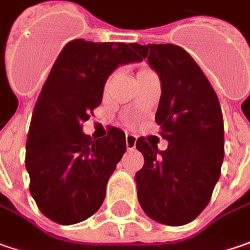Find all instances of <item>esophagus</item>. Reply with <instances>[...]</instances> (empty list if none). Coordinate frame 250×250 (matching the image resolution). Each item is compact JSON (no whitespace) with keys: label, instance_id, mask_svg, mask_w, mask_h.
Listing matches in <instances>:
<instances>
[{"label":"esophagus","instance_id":"esophagus-1","mask_svg":"<svg viewBox=\"0 0 250 250\" xmlns=\"http://www.w3.org/2000/svg\"><path fill=\"white\" fill-rule=\"evenodd\" d=\"M136 143H137V137L131 136V134H127L125 136V146L128 151H133L136 148Z\"/></svg>","mask_w":250,"mask_h":250}]
</instances>
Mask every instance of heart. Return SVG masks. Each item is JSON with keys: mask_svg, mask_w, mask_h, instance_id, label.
<instances>
[{"mask_svg": "<svg viewBox=\"0 0 250 250\" xmlns=\"http://www.w3.org/2000/svg\"><path fill=\"white\" fill-rule=\"evenodd\" d=\"M141 71H144V70H141Z\"/></svg>", "mask_w": 250, "mask_h": 250, "instance_id": "1", "label": "heart"}]
</instances>
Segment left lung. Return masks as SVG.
<instances>
[{
    "label": "left lung",
    "instance_id": "obj_1",
    "mask_svg": "<svg viewBox=\"0 0 250 250\" xmlns=\"http://www.w3.org/2000/svg\"><path fill=\"white\" fill-rule=\"evenodd\" d=\"M161 81L155 122L168 148L137 140L144 167L136 173L140 206L149 218L170 227L193 221L211 199L221 175L224 122L211 83L190 54L175 44L133 43Z\"/></svg>",
    "mask_w": 250,
    "mask_h": 250
}]
</instances>
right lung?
Listing matches in <instances>:
<instances>
[{"label": "right lung", "instance_id": "add662e5", "mask_svg": "<svg viewBox=\"0 0 250 250\" xmlns=\"http://www.w3.org/2000/svg\"><path fill=\"white\" fill-rule=\"evenodd\" d=\"M125 43L71 40L61 50L39 95L26 141L30 194L57 224L89 218L104 200L106 185L125 152V134L112 127L92 140L82 131L119 65L141 59Z\"/></svg>", "mask_w": 250, "mask_h": 250}]
</instances>
